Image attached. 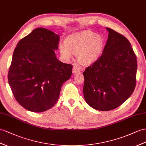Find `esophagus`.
I'll return each instance as SVG.
<instances>
[{
  "label": "esophagus",
  "mask_w": 146,
  "mask_h": 146,
  "mask_svg": "<svg viewBox=\"0 0 146 146\" xmlns=\"http://www.w3.org/2000/svg\"><path fill=\"white\" fill-rule=\"evenodd\" d=\"M81 71V68L80 66H78V65H74L73 66V74H78Z\"/></svg>",
  "instance_id": "obj_1"
}]
</instances>
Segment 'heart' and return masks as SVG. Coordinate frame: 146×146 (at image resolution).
Wrapping results in <instances>:
<instances>
[{
    "instance_id": "b5f03b06",
    "label": "heart",
    "mask_w": 146,
    "mask_h": 146,
    "mask_svg": "<svg viewBox=\"0 0 146 146\" xmlns=\"http://www.w3.org/2000/svg\"><path fill=\"white\" fill-rule=\"evenodd\" d=\"M104 46L103 37L91 31H84L67 37L65 45L59 50L63 58L69 59L72 53L76 54L78 60L84 65H90L101 55Z\"/></svg>"
}]
</instances>
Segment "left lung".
I'll return each mask as SVG.
<instances>
[{"label":"left lung","instance_id":"1","mask_svg":"<svg viewBox=\"0 0 146 146\" xmlns=\"http://www.w3.org/2000/svg\"><path fill=\"white\" fill-rule=\"evenodd\" d=\"M101 56L85 69L83 94L93 109L109 111L119 107L133 94L137 62L129 40L110 28Z\"/></svg>","mask_w":146,"mask_h":146}]
</instances>
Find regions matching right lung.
I'll use <instances>...</instances> for the list:
<instances>
[{
    "label": "right lung",
    "mask_w": 146,
    "mask_h": 146,
    "mask_svg": "<svg viewBox=\"0 0 146 146\" xmlns=\"http://www.w3.org/2000/svg\"><path fill=\"white\" fill-rule=\"evenodd\" d=\"M59 38L52 31L38 28L15 48L8 81L17 101L28 110L42 112L54 107L62 84L72 76V65L55 56Z\"/></svg>",
    "instance_id": "obj_1"
}]
</instances>
